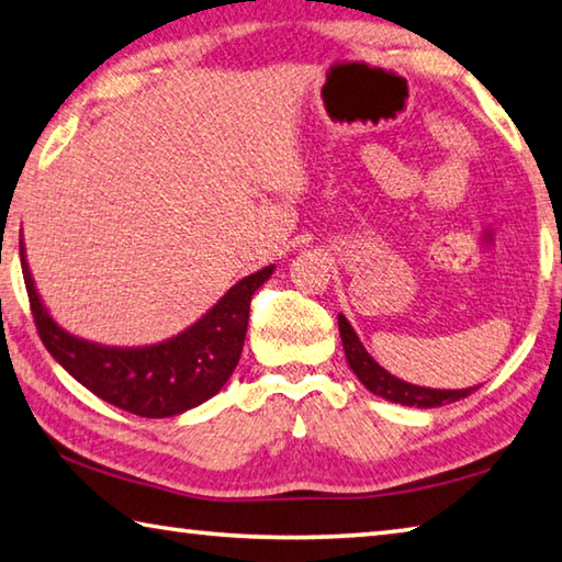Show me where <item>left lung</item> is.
<instances>
[{
    "label": "left lung",
    "instance_id": "left-lung-1",
    "mask_svg": "<svg viewBox=\"0 0 562 562\" xmlns=\"http://www.w3.org/2000/svg\"><path fill=\"white\" fill-rule=\"evenodd\" d=\"M339 337H341V347H345V357L349 361L351 372L357 374L359 382L364 384L369 392L386 398V402H394L402 406H416V408H439V406L459 402V398H465L479 389V386H469V389L416 386L394 374H389L386 369L364 349L355 327L349 325V319L341 315V312H339Z\"/></svg>",
    "mask_w": 562,
    "mask_h": 562
}]
</instances>
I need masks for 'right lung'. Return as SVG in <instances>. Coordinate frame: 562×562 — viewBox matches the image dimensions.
<instances>
[{
  "label": "right lung",
  "mask_w": 562,
  "mask_h": 562,
  "mask_svg": "<svg viewBox=\"0 0 562 562\" xmlns=\"http://www.w3.org/2000/svg\"><path fill=\"white\" fill-rule=\"evenodd\" d=\"M22 250L24 284L44 347L76 382L103 402L146 418L186 414L215 396L243 355L250 300L274 265L235 282L221 300L176 337L144 347H111L66 331L46 310Z\"/></svg>",
  "instance_id": "add662e5"
}]
</instances>
